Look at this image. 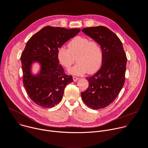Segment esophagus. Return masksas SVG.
Returning <instances> with one entry per match:
<instances>
[{
	"label": "esophagus",
	"instance_id": "obj_1",
	"mask_svg": "<svg viewBox=\"0 0 148 148\" xmlns=\"http://www.w3.org/2000/svg\"><path fill=\"white\" fill-rule=\"evenodd\" d=\"M73 78L74 81H77L78 79V78L77 77H75V76H73Z\"/></svg>",
	"mask_w": 148,
	"mask_h": 148
}]
</instances>
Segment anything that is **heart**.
Segmentation results:
<instances>
[{"mask_svg": "<svg viewBox=\"0 0 148 148\" xmlns=\"http://www.w3.org/2000/svg\"><path fill=\"white\" fill-rule=\"evenodd\" d=\"M57 58L60 64L66 69L70 68L76 58L78 62L69 72L79 75L87 72L92 74L97 71L102 64L103 53L98 42L78 36L69 42L68 48L64 45L58 47Z\"/></svg>", "mask_w": 148, "mask_h": 148, "instance_id": "1", "label": "heart"}]
</instances>
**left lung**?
I'll return each instance as SVG.
<instances>
[{"instance_id":"8db88e82","label":"left lung","mask_w":148,"mask_h":148,"mask_svg":"<svg viewBox=\"0 0 148 148\" xmlns=\"http://www.w3.org/2000/svg\"><path fill=\"white\" fill-rule=\"evenodd\" d=\"M82 32L100 45L103 59L97 73L86 78L89 86L81 92V97L90 108H103L115 99L123 86L127 58L121 41L108 28L90 27L83 29Z\"/></svg>"}]
</instances>
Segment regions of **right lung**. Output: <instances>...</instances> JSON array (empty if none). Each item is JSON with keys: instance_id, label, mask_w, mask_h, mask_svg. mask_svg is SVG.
Wrapping results in <instances>:
<instances>
[{"instance_id": "add662e5", "label": "right lung", "mask_w": 148, "mask_h": 148, "mask_svg": "<svg viewBox=\"0 0 148 148\" xmlns=\"http://www.w3.org/2000/svg\"><path fill=\"white\" fill-rule=\"evenodd\" d=\"M80 30L48 26L27 41L20 57L23 82L29 97L38 106L45 108L54 107L62 99L67 85L73 82V76L66 74L59 64L57 52L59 47ZM34 61L41 64L40 73L36 76L30 71Z\"/></svg>"}]
</instances>
